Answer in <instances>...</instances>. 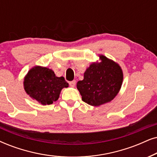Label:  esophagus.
Masks as SVG:
<instances>
[{
	"mask_svg": "<svg viewBox=\"0 0 157 157\" xmlns=\"http://www.w3.org/2000/svg\"><path fill=\"white\" fill-rule=\"evenodd\" d=\"M75 84H76V81L75 80H72L71 81V82H69V85H70L71 87H75Z\"/></svg>",
	"mask_w": 157,
	"mask_h": 157,
	"instance_id": "esophagus-1",
	"label": "esophagus"
}]
</instances>
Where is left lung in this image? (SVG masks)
I'll list each match as a JSON object with an SVG mask.
<instances>
[{"instance_id": "1", "label": "left lung", "mask_w": 157, "mask_h": 157, "mask_svg": "<svg viewBox=\"0 0 157 157\" xmlns=\"http://www.w3.org/2000/svg\"><path fill=\"white\" fill-rule=\"evenodd\" d=\"M98 56L100 61L91 63L84 73V79L77 83L82 100L93 106L112 101L120 92L123 81L120 65L104 55Z\"/></svg>"}]
</instances>
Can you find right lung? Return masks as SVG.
Returning a JSON list of instances; mask_svg holds the SVG:
<instances>
[{
    "label": "right lung",
    "mask_w": 157,
    "mask_h": 157,
    "mask_svg": "<svg viewBox=\"0 0 157 157\" xmlns=\"http://www.w3.org/2000/svg\"><path fill=\"white\" fill-rule=\"evenodd\" d=\"M68 86L64 77L56 76L52 69L45 67H33L24 78L25 92L42 105L56 101L61 90Z\"/></svg>",
    "instance_id": "add662e5"
}]
</instances>
